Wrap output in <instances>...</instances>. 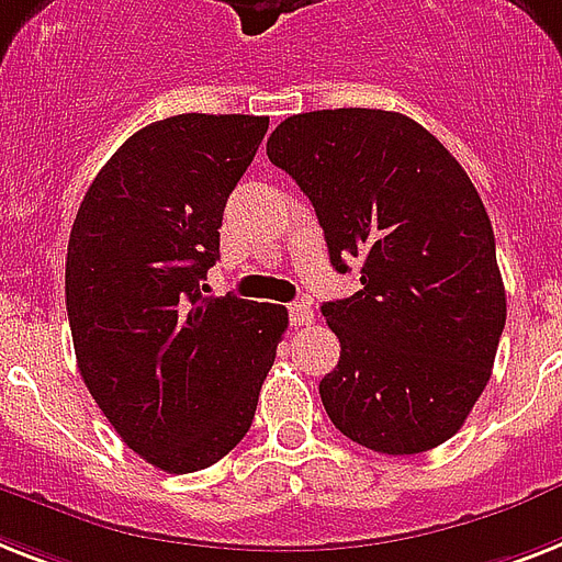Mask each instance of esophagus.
<instances>
[{"mask_svg":"<svg viewBox=\"0 0 562 562\" xmlns=\"http://www.w3.org/2000/svg\"><path fill=\"white\" fill-rule=\"evenodd\" d=\"M289 314H291V326H294V328L312 326V323H314V312H312V305H308V303L289 305Z\"/></svg>","mask_w":562,"mask_h":562,"instance_id":"obj_1","label":"esophagus"}]
</instances>
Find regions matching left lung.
Segmentation results:
<instances>
[{"mask_svg": "<svg viewBox=\"0 0 562 562\" xmlns=\"http://www.w3.org/2000/svg\"><path fill=\"white\" fill-rule=\"evenodd\" d=\"M268 158L314 204L335 271L360 291L323 303L340 340L321 398L337 430L386 456L459 432L491 381L505 328L494 227L462 164L384 109L285 117Z\"/></svg>", "mask_w": 562, "mask_h": 562, "instance_id": "left-lung-1", "label": "left lung"}]
</instances>
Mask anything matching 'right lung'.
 <instances>
[{
	"instance_id": "1",
	"label": "right lung",
	"mask_w": 562,
	"mask_h": 562,
	"mask_svg": "<svg viewBox=\"0 0 562 562\" xmlns=\"http://www.w3.org/2000/svg\"><path fill=\"white\" fill-rule=\"evenodd\" d=\"M268 117L176 115L123 140L86 190L66 257L77 369L126 445L167 473L245 439L289 328L282 305L202 294L227 195Z\"/></svg>"
}]
</instances>
